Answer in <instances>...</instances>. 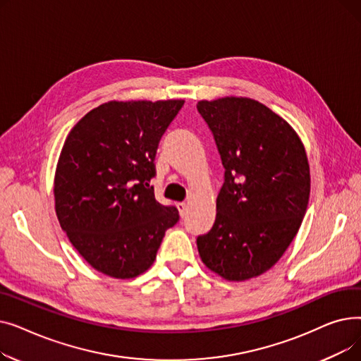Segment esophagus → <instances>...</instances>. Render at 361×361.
<instances>
[{"label": "esophagus", "mask_w": 361, "mask_h": 361, "mask_svg": "<svg viewBox=\"0 0 361 361\" xmlns=\"http://www.w3.org/2000/svg\"><path fill=\"white\" fill-rule=\"evenodd\" d=\"M177 207H178V212H180V215L181 216H184V214H185V211H187V204L185 203H177Z\"/></svg>", "instance_id": "1"}]
</instances>
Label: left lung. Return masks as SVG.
Wrapping results in <instances>:
<instances>
[{"label": "left lung", "mask_w": 361, "mask_h": 361, "mask_svg": "<svg viewBox=\"0 0 361 361\" xmlns=\"http://www.w3.org/2000/svg\"><path fill=\"white\" fill-rule=\"evenodd\" d=\"M197 111L225 168L215 224L197 237L200 259L226 281L259 276L286 253L305 218V146L286 120L250 98L199 101Z\"/></svg>", "instance_id": "8db88e82"}]
</instances>
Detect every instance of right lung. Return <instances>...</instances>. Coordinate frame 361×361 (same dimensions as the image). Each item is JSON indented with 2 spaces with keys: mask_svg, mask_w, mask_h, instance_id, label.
<instances>
[{
  "mask_svg": "<svg viewBox=\"0 0 361 361\" xmlns=\"http://www.w3.org/2000/svg\"><path fill=\"white\" fill-rule=\"evenodd\" d=\"M183 105L109 101L68 133L55 169V212L93 269L118 279L143 274L177 224L178 211L161 204L149 183L159 140Z\"/></svg>",
  "mask_w": 361,
  "mask_h": 361,
  "instance_id": "1",
  "label": "right lung"
}]
</instances>
